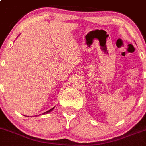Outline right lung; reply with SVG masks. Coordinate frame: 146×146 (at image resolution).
<instances>
[{
	"label": "right lung",
	"mask_w": 146,
	"mask_h": 146,
	"mask_svg": "<svg viewBox=\"0 0 146 146\" xmlns=\"http://www.w3.org/2000/svg\"><path fill=\"white\" fill-rule=\"evenodd\" d=\"M53 109H54V107H53V108H52V109H50V110H49V111H46V112H44V114H45V113H48V112H50V111H51L52 110H53Z\"/></svg>",
	"instance_id": "obj_1"
}]
</instances>
